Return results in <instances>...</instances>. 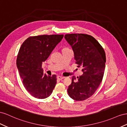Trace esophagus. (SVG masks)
Instances as JSON below:
<instances>
[{
    "instance_id": "34e87169",
    "label": "esophagus",
    "mask_w": 127,
    "mask_h": 127,
    "mask_svg": "<svg viewBox=\"0 0 127 127\" xmlns=\"http://www.w3.org/2000/svg\"><path fill=\"white\" fill-rule=\"evenodd\" d=\"M64 77H63V76H57V79L59 80H63V79H64Z\"/></svg>"
}]
</instances>
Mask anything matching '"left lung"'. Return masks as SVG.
Here are the masks:
<instances>
[{
	"instance_id": "8db88e82",
	"label": "left lung",
	"mask_w": 127,
	"mask_h": 127,
	"mask_svg": "<svg viewBox=\"0 0 127 127\" xmlns=\"http://www.w3.org/2000/svg\"><path fill=\"white\" fill-rule=\"evenodd\" d=\"M64 38L73 51L75 63L82 68L83 73L77 80L75 76L72 77L68 94L74 100H84L95 93L102 80L106 63L105 51L90 35L67 34Z\"/></svg>"
}]
</instances>
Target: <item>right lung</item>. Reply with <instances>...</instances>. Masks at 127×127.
I'll return each instance as SVG.
<instances>
[{
    "mask_svg": "<svg viewBox=\"0 0 127 127\" xmlns=\"http://www.w3.org/2000/svg\"><path fill=\"white\" fill-rule=\"evenodd\" d=\"M63 37V35L30 37L20 47L16 66L24 87L34 97L47 98L56 86V75L44 74L42 66Z\"/></svg>",
    "mask_w": 127,
    "mask_h": 127,
    "instance_id": "1",
    "label": "right lung"
}]
</instances>
